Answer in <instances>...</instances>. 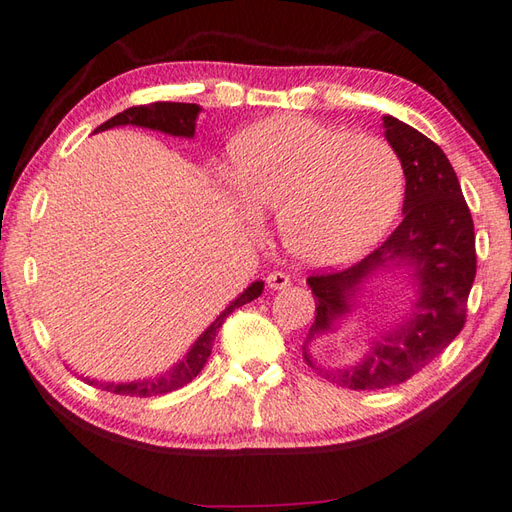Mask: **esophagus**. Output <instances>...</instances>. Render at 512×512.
<instances>
[{"mask_svg":"<svg viewBox=\"0 0 512 512\" xmlns=\"http://www.w3.org/2000/svg\"><path fill=\"white\" fill-rule=\"evenodd\" d=\"M266 281H268L270 290H285V288H290V285H292L290 275H285V272H281V270L270 272Z\"/></svg>","mask_w":512,"mask_h":512,"instance_id":"obj_1","label":"esophagus"}]
</instances>
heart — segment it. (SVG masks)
<instances>
[{"instance_id": "heart-1", "label": "heart", "mask_w": 512, "mask_h": 512, "mask_svg": "<svg viewBox=\"0 0 512 512\" xmlns=\"http://www.w3.org/2000/svg\"><path fill=\"white\" fill-rule=\"evenodd\" d=\"M231 183L253 213H277L279 237L294 259L338 266L390 227L403 168L384 139L281 115L235 137Z\"/></svg>"}]
</instances>
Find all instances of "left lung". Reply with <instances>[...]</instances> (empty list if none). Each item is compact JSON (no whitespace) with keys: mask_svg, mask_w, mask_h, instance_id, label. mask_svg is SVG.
Listing matches in <instances>:
<instances>
[{"mask_svg":"<svg viewBox=\"0 0 512 512\" xmlns=\"http://www.w3.org/2000/svg\"><path fill=\"white\" fill-rule=\"evenodd\" d=\"M386 139L406 174L403 220L388 240L344 270H316L307 277L316 316L303 344L307 366L349 390H379L403 384L443 353L467 320V299L475 279L473 218L458 176L441 146L417 128L384 115ZM403 260L418 272L422 292L413 318L385 332L358 364L327 372L306 353V342L333 328L348 313L359 281L371 271Z\"/></svg>","mask_w":512,"mask_h":512,"instance_id":"8db88e82","label":"left lung"}]
</instances>
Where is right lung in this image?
I'll list each match as a JSON object with an SVG mask.
<instances>
[{
  "label": "right lung",
  "instance_id": "1",
  "mask_svg": "<svg viewBox=\"0 0 512 512\" xmlns=\"http://www.w3.org/2000/svg\"><path fill=\"white\" fill-rule=\"evenodd\" d=\"M200 113L198 104H185V102H152V104H141V106H130V109L117 113L111 117L109 122H104L102 126L95 128V133L100 130L113 128V126H144L152 130H161V133L176 135V137H194L196 133V117ZM264 290V283L255 281L251 288H246L244 294L237 296V299L224 310L216 323H211V327L205 329L192 349H189L187 358L176 364L170 373H165L157 379H146V382H130V384H100L104 390L115 392V395H126V397H154V395H165V392H172L187 386L192 379L202 371V366L207 364L211 349H213V340H216V334L220 331L222 323L227 320V316L235 310V307H242L246 303L255 301L257 296ZM89 384L91 379H87Z\"/></svg>",
  "mask_w": 512,
  "mask_h": 512
}]
</instances>
